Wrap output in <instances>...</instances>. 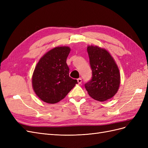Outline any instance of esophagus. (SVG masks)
<instances>
[{"mask_svg": "<svg viewBox=\"0 0 148 148\" xmlns=\"http://www.w3.org/2000/svg\"><path fill=\"white\" fill-rule=\"evenodd\" d=\"M77 81H78V84H81L82 83V78H78V79H77Z\"/></svg>", "mask_w": 148, "mask_h": 148, "instance_id": "34e87169", "label": "esophagus"}]
</instances>
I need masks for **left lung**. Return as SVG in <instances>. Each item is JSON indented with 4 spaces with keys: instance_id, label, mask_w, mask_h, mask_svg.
<instances>
[{
    "instance_id": "left-lung-1",
    "label": "left lung",
    "mask_w": 148,
    "mask_h": 148,
    "mask_svg": "<svg viewBox=\"0 0 148 148\" xmlns=\"http://www.w3.org/2000/svg\"><path fill=\"white\" fill-rule=\"evenodd\" d=\"M92 77L85 84L88 95L100 102L112 98L117 92L120 84L119 67L114 58L106 49L97 46H88Z\"/></svg>"
}]
</instances>
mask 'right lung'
I'll use <instances>...</instances> for the list:
<instances>
[{
  "label": "right lung",
  "instance_id": "add662e5",
  "mask_svg": "<svg viewBox=\"0 0 148 148\" xmlns=\"http://www.w3.org/2000/svg\"><path fill=\"white\" fill-rule=\"evenodd\" d=\"M70 52L69 46L56 47L38 62L32 76V86L41 101L49 104L59 102L78 83L69 77L66 60Z\"/></svg>",
  "mask_w": 148,
  "mask_h": 148
}]
</instances>
